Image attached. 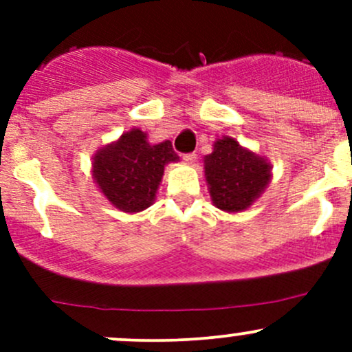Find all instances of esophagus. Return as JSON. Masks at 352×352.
Listing matches in <instances>:
<instances>
[{"label": "esophagus", "instance_id": "esophagus-1", "mask_svg": "<svg viewBox=\"0 0 352 352\" xmlns=\"http://www.w3.org/2000/svg\"><path fill=\"white\" fill-rule=\"evenodd\" d=\"M182 158L186 160L187 163H190V165H194V163H196V160H197V155L196 153H184Z\"/></svg>", "mask_w": 352, "mask_h": 352}]
</instances>
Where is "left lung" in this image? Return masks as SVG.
<instances>
[{
	"instance_id": "8db88e82",
	"label": "left lung",
	"mask_w": 352,
	"mask_h": 352,
	"mask_svg": "<svg viewBox=\"0 0 352 352\" xmlns=\"http://www.w3.org/2000/svg\"><path fill=\"white\" fill-rule=\"evenodd\" d=\"M204 168L212 202L228 212L247 209L271 180L269 163L232 138L216 141L214 151L204 158Z\"/></svg>"
}]
</instances>
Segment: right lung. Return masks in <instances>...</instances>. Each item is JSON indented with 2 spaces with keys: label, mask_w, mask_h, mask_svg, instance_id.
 I'll list each match as a JSON object with an SVG mask.
<instances>
[{
  "label": "right lung",
  "mask_w": 352,
  "mask_h": 352,
  "mask_svg": "<svg viewBox=\"0 0 352 352\" xmlns=\"http://www.w3.org/2000/svg\"><path fill=\"white\" fill-rule=\"evenodd\" d=\"M177 160L170 141L150 144L143 131L133 129L95 155L94 179L116 208L138 212L153 202L163 166Z\"/></svg>",
  "instance_id": "right-lung-1"
}]
</instances>
